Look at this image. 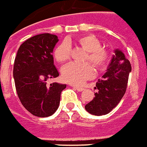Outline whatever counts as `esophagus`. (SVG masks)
I'll use <instances>...</instances> for the list:
<instances>
[{
  "label": "esophagus",
  "instance_id": "34e87169",
  "mask_svg": "<svg viewBox=\"0 0 147 147\" xmlns=\"http://www.w3.org/2000/svg\"><path fill=\"white\" fill-rule=\"evenodd\" d=\"M74 88H75L77 91H78V92H82L85 89V88H82V87H78V86H74Z\"/></svg>",
  "mask_w": 147,
  "mask_h": 147
}]
</instances>
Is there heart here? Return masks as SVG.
I'll list each match as a JSON object with an SVG mask.
<instances>
[{"label": "heart", "mask_w": 147, "mask_h": 147, "mask_svg": "<svg viewBox=\"0 0 147 147\" xmlns=\"http://www.w3.org/2000/svg\"><path fill=\"white\" fill-rule=\"evenodd\" d=\"M78 46L86 51L84 60L88 61L97 69H104L110 60V53L101 47L100 41L92 35H84L74 39H68L55 47L53 51L55 59L59 63H65L69 59L70 46ZM94 74V69L88 62L70 63L62 70V79L73 85H81Z\"/></svg>", "instance_id": "b5f03b06"}]
</instances>
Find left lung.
Wrapping results in <instances>:
<instances>
[{
  "mask_svg": "<svg viewBox=\"0 0 147 147\" xmlns=\"http://www.w3.org/2000/svg\"><path fill=\"white\" fill-rule=\"evenodd\" d=\"M131 65L124 54L115 50L103 79L96 84L95 97L85 105V109L95 115H106L112 111L125 94Z\"/></svg>",
  "mask_w": 147,
  "mask_h": 147,
  "instance_id": "obj_1",
  "label": "left lung"
}]
</instances>
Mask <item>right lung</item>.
Returning a JSON list of instances; mask_svg holds the SVG:
<instances>
[{"mask_svg":"<svg viewBox=\"0 0 147 147\" xmlns=\"http://www.w3.org/2000/svg\"><path fill=\"white\" fill-rule=\"evenodd\" d=\"M58 36L44 33L33 36L22 43L15 59L13 78L17 95L23 106L32 115L47 117L60 104L61 92L66 85L48 79L59 77L54 65L53 50Z\"/></svg>","mask_w":147,"mask_h":147,"instance_id":"right-lung-1","label":"right lung"}]
</instances>
